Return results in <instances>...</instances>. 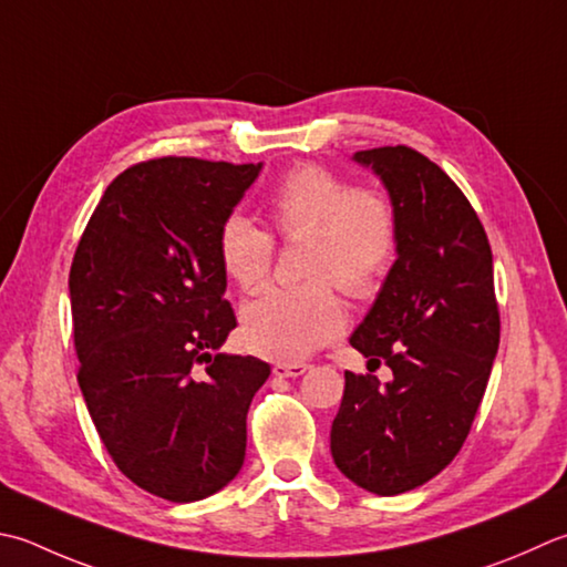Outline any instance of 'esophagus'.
Wrapping results in <instances>:
<instances>
[{"mask_svg": "<svg viewBox=\"0 0 567 567\" xmlns=\"http://www.w3.org/2000/svg\"><path fill=\"white\" fill-rule=\"evenodd\" d=\"M307 371V363H275L272 365V373L277 379H297V375H302Z\"/></svg>", "mask_w": 567, "mask_h": 567, "instance_id": "esophagus-1", "label": "esophagus"}]
</instances>
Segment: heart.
<instances>
[{"label":"heart","mask_w":567,"mask_h":567,"mask_svg":"<svg viewBox=\"0 0 567 567\" xmlns=\"http://www.w3.org/2000/svg\"><path fill=\"white\" fill-rule=\"evenodd\" d=\"M270 224L285 240H302V272L312 280L268 287L243 307L240 337L258 357L295 363L343 329L337 282L349 297L381 290L398 250V216L391 198L351 188L319 164H299L280 176L268 198ZM275 243L248 216L230 214L218 230V258L243 290L270 272Z\"/></svg>","instance_id":"1"}]
</instances>
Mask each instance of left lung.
I'll return each mask as SVG.
<instances>
[{
	"instance_id": "8db88e82",
	"label": "left lung",
	"mask_w": 567,
	"mask_h": 567,
	"mask_svg": "<svg viewBox=\"0 0 567 567\" xmlns=\"http://www.w3.org/2000/svg\"><path fill=\"white\" fill-rule=\"evenodd\" d=\"M398 216V260L351 347L393 381L347 371L331 457L365 492L395 496L457 457L489 383L498 305L489 238L467 196L425 154L363 150Z\"/></svg>"
}]
</instances>
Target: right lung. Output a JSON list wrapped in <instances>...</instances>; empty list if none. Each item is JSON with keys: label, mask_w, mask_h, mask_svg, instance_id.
Segmentation results:
<instances>
[{"label": "right lung", "mask_w": 567, "mask_h": 567, "mask_svg": "<svg viewBox=\"0 0 567 567\" xmlns=\"http://www.w3.org/2000/svg\"><path fill=\"white\" fill-rule=\"evenodd\" d=\"M262 164L140 162L105 188L69 290L78 385L117 470L186 504L246 460V417L270 365L216 353L236 329L218 230Z\"/></svg>", "instance_id": "1"}]
</instances>
